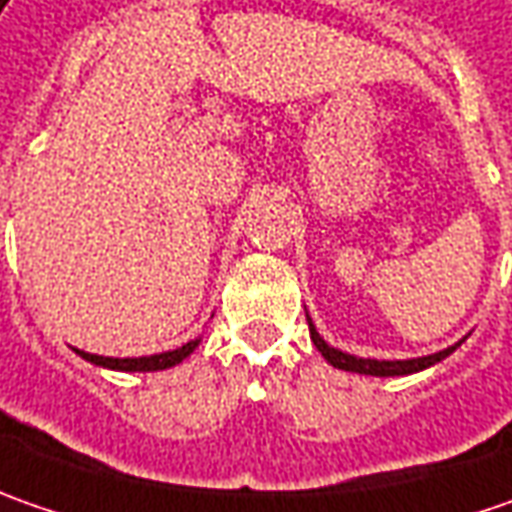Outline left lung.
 <instances>
[{
	"mask_svg": "<svg viewBox=\"0 0 512 512\" xmlns=\"http://www.w3.org/2000/svg\"><path fill=\"white\" fill-rule=\"evenodd\" d=\"M307 327H310V342L316 344V350L325 356L327 362L339 370H347V373H362V376H379V379H387V376H410V373H419V370H427L433 364H439L442 359H447L456 347H462V342L450 344L439 353H430V356H419V359H396V362H387V359H362V356H353V353H344L339 347L327 344L322 339V333L316 330L313 319L307 316Z\"/></svg>",
	"mask_w": 512,
	"mask_h": 512,
	"instance_id": "8db88e82",
	"label": "left lung"
}]
</instances>
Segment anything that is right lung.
<instances>
[{"label": "right lung", "instance_id": "right-lung-1", "mask_svg": "<svg viewBox=\"0 0 512 512\" xmlns=\"http://www.w3.org/2000/svg\"><path fill=\"white\" fill-rule=\"evenodd\" d=\"M202 339H190L176 350H165V353H153V356H139V359H113V356H96V353H85L79 347H73L85 362L96 364V367H108V370H122V373H153V370H168L185 362L187 356L199 347Z\"/></svg>", "mask_w": 512, "mask_h": 512}]
</instances>
